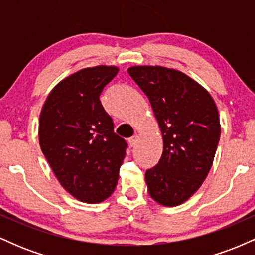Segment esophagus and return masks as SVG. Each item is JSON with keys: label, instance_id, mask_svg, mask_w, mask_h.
Returning <instances> with one entry per match:
<instances>
[{"label": "esophagus", "instance_id": "esophagus-1", "mask_svg": "<svg viewBox=\"0 0 255 255\" xmlns=\"http://www.w3.org/2000/svg\"><path fill=\"white\" fill-rule=\"evenodd\" d=\"M136 141H137V136L136 135L131 136V137H129V139H128V144H129L130 147H134V146L136 145Z\"/></svg>", "mask_w": 255, "mask_h": 255}]
</instances>
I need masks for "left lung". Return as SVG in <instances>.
I'll list each match as a JSON object with an SVG mask.
<instances>
[{
	"label": "left lung",
	"mask_w": 255,
	"mask_h": 255,
	"mask_svg": "<svg viewBox=\"0 0 255 255\" xmlns=\"http://www.w3.org/2000/svg\"><path fill=\"white\" fill-rule=\"evenodd\" d=\"M128 73L150 101L163 137V153L145 174L151 198L177 206L200 188L221 136L219 114L209 92L184 73L134 66Z\"/></svg>",
	"instance_id": "8db88e82"
}]
</instances>
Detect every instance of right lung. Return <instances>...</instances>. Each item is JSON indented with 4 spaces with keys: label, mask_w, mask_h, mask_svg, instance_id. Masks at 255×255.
Returning <instances> with one entry per match:
<instances>
[{
    "label": "right lung",
    "mask_w": 255,
    "mask_h": 255,
    "mask_svg": "<svg viewBox=\"0 0 255 255\" xmlns=\"http://www.w3.org/2000/svg\"><path fill=\"white\" fill-rule=\"evenodd\" d=\"M115 66L73 73L49 93L39 116V145L61 186L78 200L98 204L113 194L127 142L114 133L101 103Z\"/></svg>",
    "instance_id": "right-lung-1"
}]
</instances>
